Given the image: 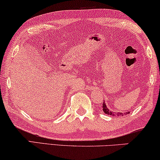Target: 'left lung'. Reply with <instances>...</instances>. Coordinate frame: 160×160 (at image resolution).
Here are the masks:
<instances>
[{
  "label": "left lung",
  "mask_w": 160,
  "mask_h": 160,
  "mask_svg": "<svg viewBox=\"0 0 160 160\" xmlns=\"http://www.w3.org/2000/svg\"><path fill=\"white\" fill-rule=\"evenodd\" d=\"M102 109H103V112L105 114H108V115H111V116H115V115H117V116H123V115L128 114V113L130 112H125V113H122V112H113L112 111H110L108 109V107L106 106V102H103L102 103Z\"/></svg>",
  "instance_id": "1"
}]
</instances>
